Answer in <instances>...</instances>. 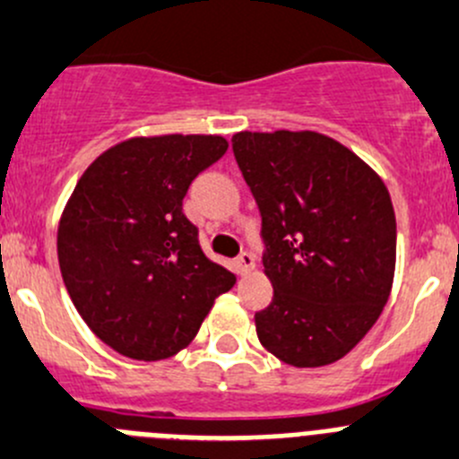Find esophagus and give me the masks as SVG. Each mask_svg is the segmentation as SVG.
Instances as JSON below:
<instances>
[{
	"label": "esophagus",
	"instance_id": "1",
	"mask_svg": "<svg viewBox=\"0 0 459 459\" xmlns=\"http://www.w3.org/2000/svg\"><path fill=\"white\" fill-rule=\"evenodd\" d=\"M255 256L250 255V252H241L237 259V268H238V274H250L252 270H255Z\"/></svg>",
	"mask_w": 459,
	"mask_h": 459
}]
</instances>
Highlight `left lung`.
<instances>
[{"label": "left lung", "instance_id": "left-lung-1", "mask_svg": "<svg viewBox=\"0 0 459 459\" xmlns=\"http://www.w3.org/2000/svg\"><path fill=\"white\" fill-rule=\"evenodd\" d=\"M234 157L261 212L270 307L256 335L292 368L347 356L381 316L396 264V218L378 173L313 130L237 133Z\"/></svg>", "mask_w": 459, "mask_h": 459}]
</instances>
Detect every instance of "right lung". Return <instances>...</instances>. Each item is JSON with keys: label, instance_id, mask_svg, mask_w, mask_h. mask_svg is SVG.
Returning <instances> with one entry per match:
<instances>
[{"label": "right lung", "instance_id": "right-lung-1", "mask_svg": "<svg viewBox=\"0 0 459 459\" xmlns=\"http://www.w3.org/2000/svg\"><path fill=\"white\" fill-rule=\"evenodd\" d=\"M225 151L221 134L126 139L91 161L65 204L63 281L85 325L121 356H176L237 281L204 256L182 213L191 182Z\"/></svg>", "mask_w": 459, "mask_h": 459}]
</instances>
